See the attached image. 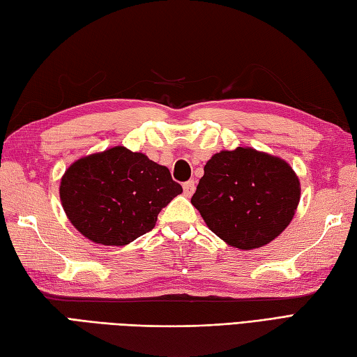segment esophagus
<instances>
[{
  "label": "esophagus",
  "instance_id": "esophagus-1",
  "mask_svg": "<svg viewBox=\"0 0 357 357\" xmlns=\"http://www.w3.org/2000/svg\"><path fill=\"white\" fill-rule=\"evenodd\" d=\"M183 188H184V195L185 196H192L195 193V188H196L195 181H187V183H184Z\"/></svg>",
  "mask_w": 357,
  "mask_h": 357
}]
</instances>
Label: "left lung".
Wrapping results in <instances>:
<instances>
[{"label":"left lung","instance_id":"1","mask_svg":"<svg viewBox=\"0 0 357 357\" xmlns=\"http://www.w3.org/2000/svg\"><path fill=\"white\" fill-rule=\"evenodd\" d=\"M299 199L301 184L290 164L238 147L208 159L192 204L216 236L234 248L253 250L287 229Z\"/></svg>","mask_w":357,"mask_h":357}]
</instances>
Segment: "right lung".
Here are the masks:
<instances>
[{
    "instance_id": "right-lung-1",
    "label": "right lung",
    "mask_w": 357,
    "mask_h": 357,
    "mask_svg": "<svg viewBox=\"0 0 357 357\" xmlns=\"http://www.w3.org/2000/svg\"><path fill=\"white\" fill-rule=\"evenodd\" d=\"M183 187L169 169L116 146L75 161L59 198L69 221L96 244L127 245L153 229L159 211Z\"/></svg>"
}]
</instances>
